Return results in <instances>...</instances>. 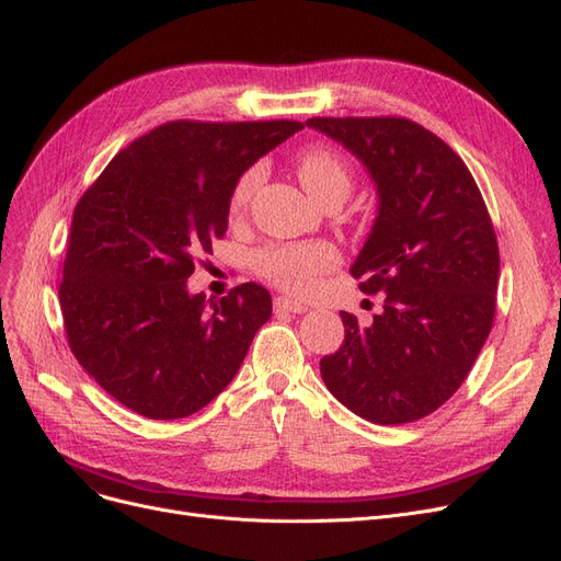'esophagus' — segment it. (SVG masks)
Masks as SVG:
<instances>
[{"mask_svg": "<svg viewBox=\"0 0 561 561\" xmlns=\"http://www.w3.org/2000/svg\"><path fill=\"white\" fill-rule=\"evenodd\" d=\"M273 307H275L277 314H279V312H291V314H302V312H307V305H305V302L291 300V298H286V296H277L275 302H273Z\"/></svg>", "mask_w": 561, "mask_h": 561, "instance_id": "obj_1", "label": "esophagus"}]
</instances>
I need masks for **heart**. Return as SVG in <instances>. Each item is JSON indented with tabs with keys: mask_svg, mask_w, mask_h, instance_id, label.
<instances>
[{
	"mask_svg": "<svg viewBox=\"0 0 561 561\" xmlns=\"http://www.w3.org/2000/svg\"><path fill=\"white\" fill-rule=\"evenodd\" d=\"M298 175L305 190L321 205L333 198H346L354 184V173L346 159L330 145H312L298 154ZM265 178L263 163H252L236 180L228 207L231 215H242ZM340 252L328 242H288L263 247L254 256L256 273L288 294H312L319 279L340 265Z\"/></svg>",
	"mask_w": 561,
	"mask_h": 561,
	"instance_id": "heart-1",
	"label": "heart"
}]
</instances>
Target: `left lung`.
Returning <instances> with one entry per match:
<instances>
[{
    "label": "left lung",
    "instance_id": "obj_1",
    "mask_svg": "<svg viewBox=\"0 0 561 561\" xmlns=\"http://www.w3.org/2000/svg\"><path fill=\"white\" fill-rule=\"evenodd\" d=\"M377 182L379 217L351 275L383 294L371 323L342 312L344 342L321 358L328 390L360 419L430 416L467 379L490 335L500 244L479 184L448 142L407 117H312Z\"/></svg>",
    "mask_w": 561,
    "mask_h": 561
}]
</instances>
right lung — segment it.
<instances>
[{
  "mask_svg": "<svg viewBox=\"0 0 561 561\" xmlns=\"http://www.w3.org/2000/svg\"><path fill=\"white\" fill-rule=\"evenodd\" d=\"M302 129L296 119L165 122L80 196L59 305L82 369L152 421L192 416L233 381L273 300L247 282L219 300L186 277L228 226L236 180Z\"/></svg>",
  "mask_w": 561,
  "mask_h": 561,
  "instance_id": "add662e5",
  "label": "right lung"
}]
</instances>
